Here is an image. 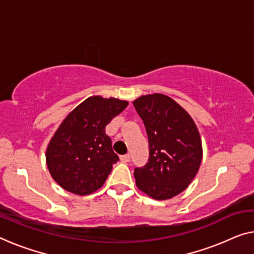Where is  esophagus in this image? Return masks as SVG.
I'll return each instance as SVG.
<instances>
[{"label": "esophagus", "mask_w": 254, "mask_h": 254, "mask_svg": "<svg viewBox=\"0 0 254 254\" xmlns=\"http://www.w3.org/2000/svg\"><path fill=\"white\" fill-rule=\"evenodd\" d=\"M121 161L122 162H130V155L127 154V155H122V156L120 157Z\"/></svg>", "instance_id": "1"}]
</instances>
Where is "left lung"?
<instances>
[{"mask_svg": "<svg viewBox=\"0 0 254 254\" xmlns=\"http://www.w3.org/2000/svg\"><path fill=\"white\" fill-rule=\"evenodd\" d=\"M149 142L148 163L134 169L137 187L154 199H169L188 187L202 162V140L191 116L172 98L146 94L133 101Z\"/></svg>", "mask_w": 254, "mask_h": 254, "instance_id": "8db88e82", "label": "left lung"}]
</instances>
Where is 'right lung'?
Masks as SVG:
<instances>
[{
	"mask_svg": "<svg viewBox=\"0 0 254 254\" xmlns=\"http://www.w3.org/2000/svg\"><path fill=\"white\" fill-rule=\"evenodd\" d=\"M127 105V100L92 96L66 116L45 153L49 172L60 187L81 196L103 187L119 161L105 128Z\"/></svg>",
	"mask_w": 254,
	"mask_h": 254,
	"instance_id": "obj_1",
	"label": "right lung"
}]
</instances>
